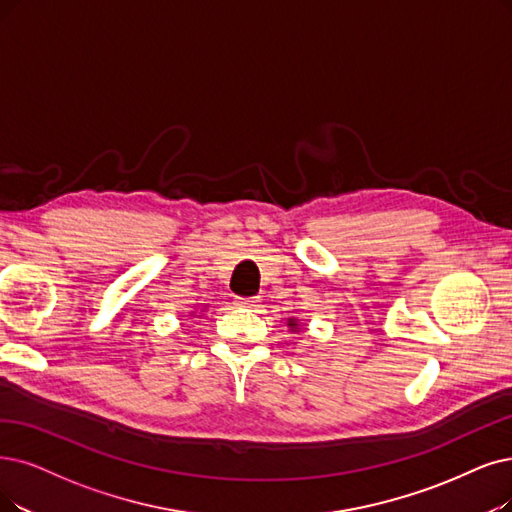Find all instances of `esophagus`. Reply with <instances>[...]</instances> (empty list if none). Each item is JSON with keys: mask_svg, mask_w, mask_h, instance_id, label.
Instances as JSON below:
<instances>
[{"mask_svg": "<svg viewBox=\"0 0 512 512\" xmlns=\"http://www.w3.org/2000/svg\"><path fill=\"white\" fill-rule=\"evenodd\" d=\"M235 304L241 306V309H256L258 298H237Z\"/></svg>", "mask_w": 512, "mask_h": 512, "instance_id": "esophagus-1", "label": "esophagus"}]
</instances>
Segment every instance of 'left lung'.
<instances>
[{
	"instance_id": "obj_1",
	"label": "left lung",
	"mask_w": 512,
	"mask_h": 512,
	"mask_svg": "<svg viewBox=\"0 0 512 512\" xmlns=\"http://www.w3.org/2000/svg\"><path fill=\"white\" fill-rule=\"evenodd\" d=\"M288 327H290V332H292V334H294V332L298 334V332L302 330V325H300V321H298L296 317H290V319H288Z\"/></svg>"
}]
</instances>
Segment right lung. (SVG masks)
Returning <instances> with one entry per match:
<instances>
[{"mask_svg":"<svg viewBox=\"0 0 512 512\" xmlns=\"http://www.w3.org/2000/svg\"><path fill=\"white\" fill-rule=\"evenodd\" d=\"M201 313H203V311H201ZM191 315H195V313H191ZM199 317H201V315H199Z\"/></svg>","mask_w":512,"mask_h":512,"instance_id":"right-lung-1","label":"right lung"}]
</instances>
